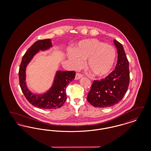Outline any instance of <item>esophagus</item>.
Instances as JSON below:
<instances>
[{
    "mask_svg": "<svg viewBox=\"0 0 151 151\" xmlns=\"http://www.w3.org/2000/svg\"><path fill=\"white\" fill-rule=\"evenodd\" d=\"M83 77V75L81 74V73H76V76H75V80H79L81 78Z\"/></svg>",
    "mask_w": 151,
    "mask_h": 151,
    "instance_id": "1",
    "label": "esophagus"
}]
</instances>
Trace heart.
<instances>
[{"instance_id": "b5f03b06", "label": "heart", "mask_w": 151, "mask_h": 151, "mask_svg": "<svg viewBox=\"0 0 151 151\" xmlns=\"http://www.w3.org/2000/svg\"><path fill=\"white\" fill-rule=\"evenodd\" d=\"M68 59L72 67L79 68L86 60V67L96 77H104L111 72L115 62V49L94 38L80 41L73 51H69Z\"/></svg>"}]
</instances>
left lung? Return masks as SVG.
<instances>
[{
	"label": "left lung",
	"instance_id": "obj_1",
	"mask_svg": "<svg viewBox=\"0 0 151 151\" xmlns=\"http://www.w3.org/2000/svg\"><path fill=\"white\" fill-rule=\"evenodd\" d=\"M118 60L115 70L107 77L94 80L87 100L94 107H111L121 101L127 91L129 81V63L122 44L114 40Z\"/></svg>",
	"mask_w": 151,
	"mask_h": 151
}]
</instances>
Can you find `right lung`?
I'll return each mask as SVG.
<instances>
[{
    "label": "right lung",
    "instance_id": "add662e5",
    "mask_svg": "<svg viewBox=\"0 0 151 151\" xmlns=\"http://www.w3.org/2000/svg\"><path fill=\"white\" fill-rule=\"evenodd\" d=\"M52 46L50 39L38 40L33 43L22 58L19 68L20 86L27 100L33 106L43 109L60 108L67 100L65 88L75 79V71L56 72L52 85L45 93L34 94L28 89L26 84V68L29 62L39 51H45Z\"/></svg>",
    "mask_w": 151,
    "mask_h": 151
}]
</instances>
